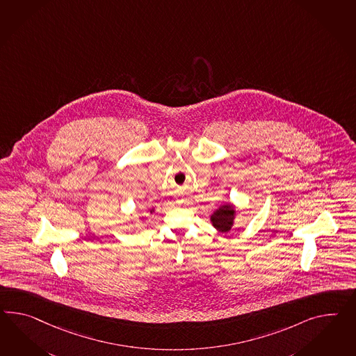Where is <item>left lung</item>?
Here are the masks:
<instances>
[{
  "label": "left lung",
  "mask_w": 356,
  "mask_h": 356,
  "mask_svg": "<svg viewBox=\"0 0 356 356\" xmlns=\"http://www.w3.org/2000/svg\"><path fill=\"white\" fill-rule=\"evenodd\" d=\"M235 216H236V210L234 208V205L227 202L225 205H220L218 209L210 216V222L219 232H228L234 226Z\"/></svg>",
  "instance_id": "8db88e82"
}]
</instances>
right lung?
Returning a JSON list of instances; mask_svg holds the SVG:
<instances>
[{
    "instance_id": "1",
    "label": "right lung",
    "mask_w": 356,
    "mask_h": 356,
    "mask_svg": "<svg viewBox=\"0 0 356 356\" xmlns=\"http://www.w3.org/2000/svg\"><path fill=\"white\" fill-rule=\"evenodd\" d=\"M149 213H151V214H152V213H154V208H152V209H149Z\"/></svg>"
}]
</instances>
